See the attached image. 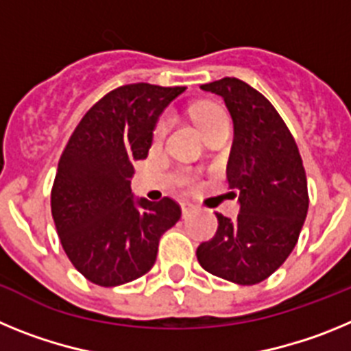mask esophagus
Masks as SVG:
<instances>
[{
    "label": "esophagus",
    "instance_id": "1",
    "mask_svg": "<svg viewBox=\"0 0 351 351\" xmlns=\"http://www.w3.org/2000/svg\"><path fill=\"white\" fill-rule=\"evenodd\" d=\"M181 209H182V216L186 218V216H190L191 213H195L197 206H195V204H191V202H182Z\"/></svg>",
    "mask_w": 351,
    "mask_h": 351
}]
</instances>
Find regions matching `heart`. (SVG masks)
Listing matches in <instances>:
<instances>
[{"label":"heart","instance_id":"obj_1","mask_svg":"<svg viewBox=\"0 0 351 351\" xmlns=\"http://www.w3.org/2000/svg\"><path fill=\"white\" fill-rule=\"evenodd\" d=\"M223 116H226L225 110L216 107V105H200V107L193 108V119L195 123L200 126L202 132L210 125V123H214L218 117H223ZM167 128H169V117L163 116L160 121H158L156 128H154V138H156V141L163 138V135L167 133Z\"/></svg>","mask_w":351,"mask_h":351}]
</instances>
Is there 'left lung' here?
I'll list each match as a JSON object with an SVG mask.
<instances>
[{
    "label": "left lung",
    "instance_id": "left-lung-1",
    "mask_svg": "<svg viewBox=\"0 0 351 351\" xmlns=\"http://www.w3.org/2000/svg\"><path fill=\"white\" fill-rule=\"evenodd\" d=\"M221 96L234 121L228 184L239 197L237 219L216 213L218 230L197 250L210 274L256 285L295 247L309 207L308 181L295 141L271 101L234 77L204 84Z\"/></svg>",
    "mask_w": 351,
    "mask_h": 351
}]
</instances>
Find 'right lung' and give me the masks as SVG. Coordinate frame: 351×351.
<instances>
[{
  "label": "right lung",
  "instance_id": "1",
  "mask_svg": "<svg viewBox=\"0 0 351 351\" xmlns=\"http://www.w3.org/2000/svg\"><path fill=\"white\" fill-rule=\"evenodd\" d=\"M184 89L145 82L114 89L89 108L61 154L52 218L64 253L91 283L117 287L151 271L160 237L181 218L172 198L133 197L132 178L158 117Z\"/></svg>",
  "mask_w": 351,
  "mask_h": 351
}]
</instances>
